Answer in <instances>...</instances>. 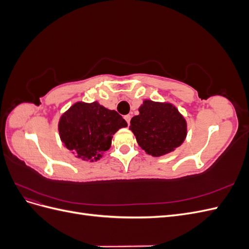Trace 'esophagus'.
<instances>
[{
  "label": "esophagus",
  "instance_id": "obj_1",
  "mask_svg": "<svg viewBox=\"0 0 249 249\" xmlns=\"http://www.w3.org/2000/svg\"><path fill=\"white\" fill-rule=\"evenodd\" d=\"M131 118H132V116H131L130 114H127V115H125V116H124V119L126 120V123H127V124H130V122H131Z\"/></svg>",
  "mask_w": 249,
  "mask_h": 249
}]
</instances>
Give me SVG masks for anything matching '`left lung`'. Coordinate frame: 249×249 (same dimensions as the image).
<instances>
[{
  "mask_svg": "<svg viewBox=\"0 0 249 249\" xmlns=\"http://www.w3.org/2000/svg\"><path fill=\"white\" fill-rule=\"evenodd\" d=\"M130 130L148 155H166L184 142L187 124L178 109L167 103L144 101L139 115L131 119Z\"/></svg>",
  "mask_w": 249,
  "mask_h": 249,
  "instance_id": "1",
  "label": "left lung"
}]
</instances>
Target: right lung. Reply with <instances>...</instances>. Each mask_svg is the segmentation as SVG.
Segmentation results:
<instances>
[{"label":"right lung","mask_w":249,"mask_h":249,"mask_svg":"<svg viewBox=\"0 0 249 249\" xmlns=\"http://www.w3.org/2000/svg\"><path fill=\"white\" fill-rule=\"evenodd\" d=\"M126 125L116 111L97 102L76 103L60 118L59 134L64 146L77 158L96 161L110 148L113 135Z\"/></svg>","instance_id":"1"}]
</instances>
